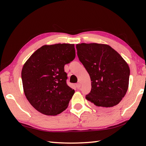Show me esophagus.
Instances as JSON below:
<instances>
[{
  "label": "esophagus",
  "mask_w": 146,
  "mask_h": 146,
  "mask_svg": "<svg viewBox=\"0 0 146 146\" xmlns=\"http://www.w3.org/2000/svg\"><path fill=\"white\" fill-rule=\"evenodd\" d=\"M76 88H77V89L80 88V87H81V84H80V82H78V83L76 84Z\"/></svg>",
  "instance_id": "1"
}]
</instances>
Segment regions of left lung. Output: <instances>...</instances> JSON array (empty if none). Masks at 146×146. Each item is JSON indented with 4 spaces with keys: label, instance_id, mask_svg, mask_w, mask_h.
I'll use <instances>...</instances> for the list:
<instances>
[{
    "label": "left lung",
    "instance_id": "obj_1",
    "mask_svg": "<svg viewBox=\"0 0 146 146\" xmlns=\"http://www.w3.org/2000/svg\"><path fill=\"white\" fill-rule=\"evenodd\" d=\"M79 60L90 76L91 90L86 98L96 108L109 110L126 93L130 70L120 54L106 44H76Z\"/></svg>",
    "mask_w": 146,
    "mask_h": 146
}]
</instances>
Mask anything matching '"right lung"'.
I'll return each mask as SVG.
<instances>
[{"label": "right lung", "instance_id": "1", "mask_svg": "<svg viewBox=\"0 0 146 146\" xmlns=\"http://www.w3.org/2000/svg\"><path fill=\"white\" fill-rule=\"evenodd\" d=\"M75 58L74 44L42 46L23 66L24 94L33 107L46 115H56L68 108L75 91L68 86L64 66Z\"/></svg>", "mask_w": 146, "mask_h": 146}]
</instances>
